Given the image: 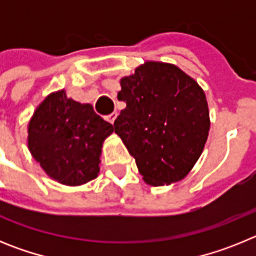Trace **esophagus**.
Segmentation results:
<instances>
[{
	"label": "esophagus",
	"instance_id": "obj_1",
	"mask_svg": "<svg viewBox=\"0 0 256 256\" xmlns=\"http://www.w3.org/2000/svg\"><path fill=\"white\" fill-rule=\"evenodd\" d=\"M116 116H118L116 112H112V114L106 116V120H108V123L114 124V122H115V119H116Z\"/></svg>",
	"mask_w": 256,
	"mask_h": 256
}]
</instances>
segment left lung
Listing matches in <instances>:
<instances>
[{
	"label": "left lung",
	"mask_w": 256,
	"mask_h": 256,
	"mask_svg": "<svg viewBox=\"0 0 256 256\" xmlns=\"http://www.w3.org/2000/svg\"><path fill=\"white\" fill-rule=\"evenodd\" d=\"M118 100L126 108L115 130L144 180L151 186L183 180L200 158L209 134L206 97L195 79L173 64L146 61L120 79Z\"/></svg>",
	"instance_id": "8db88e82"
}]
</instances>
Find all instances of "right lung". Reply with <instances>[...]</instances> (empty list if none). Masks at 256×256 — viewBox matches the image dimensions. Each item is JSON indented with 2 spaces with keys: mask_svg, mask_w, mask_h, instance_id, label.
<instances>
[{
  "mask_svg": "<svg viewBox=\"0 0 256 256\" xmlns=\"http://www.w3.org/2000/svg\"><path fill=\"white\" fill-rule=\"evenodd\" d=\"M112 126L90 104L68 98L65 91L48 94L28 124V148L48 177L80 186L100 172L101 148Z\"/></svg>",
  "mask_w": 256,
  "mask_h": 256,
  "instance_id": "right-lung-1",
  "label": "right lung"
}]
</instances>
